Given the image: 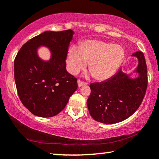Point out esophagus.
I'll use <instances>...</instances> for the list:
<instances>
[{
  "instance_id": "obj_1",
  "label": "esophagus",
  "mask_w": 159,
  "mask_h": 159,
  "mask_svg": "<svg viewBox=\"0 0 159 159\" xmlns=\"http://www.w3.org/2000/svg\"><path fill=\"white\" fill-rule=\"evenodd\" d=\"M77 84H78V87H81L82 85H85V84H87L86 82H84L83 81H82V80H78L77 81Z\"/></svg>"
}]
</instances>
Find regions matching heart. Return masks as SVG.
I'll return each instance as SVG.
<instances>
[{"label":"heart","instance_id":"heart-1","mask_svg":"<svg viewBox=\"0 0 159 159\" xmlns=\"http://www.w3.org/2000/svg\"><path fill=\"white\" fill-rule=\"evenodd\" d=\"M124 58L125 51L120 45L102 40H87L80 48L73 45L69 49L67 69L71 74L76 75L89 63V70L93 77L103 81L114 75Z\"/></svg>","mask_w":159,"mask_h":159}]
</instances>
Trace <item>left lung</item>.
Listing matches in <instances>:
<instances>
[{
    "instance_id": "obj_1",
    "label": "left lung",
    "mask_w": 159,
    "mask_h": 159,
    "mask_svg": "<svg viewBox=\"0 0 159 159\" xmlns=\"http://www.w3.org/2000/svg\"><path fill=\"white\" fill-rule=\"evenodd\" d=\"M132 56L139 60L138 78L129 79L119 69L110 79L90 84L91 93L87 104L95 121L103 124L120 122L132 116L142 103L148 86L147 65L142 51Z\"/></svg>"
}]
</instances>
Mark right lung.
<instances>
[{
    "mask_svg": "<svg viewBox=\"0 0 159 159\" xmlns=\"http://www.w3.org/2000/svg\"><path fill=\"white\" fill-rule=\"evenodd\" d=\"M74 32L46 31L22 45L14 59V79L21 103L32 114L52 117L65 108L77 88V79L68 73L66 59ZM52 51L49 62L36 55L40 45Z\"/></svg>",
    "mask_w": 159,
    "mask_h": 159,
    "instance_id": "right-lung-1",
    "label": "right lung"
}]
</instances>
